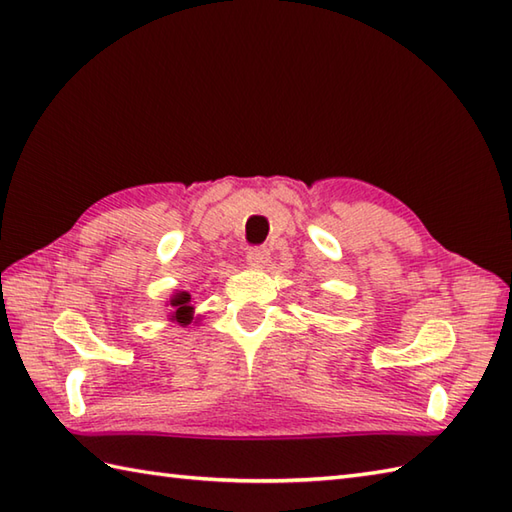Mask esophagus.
Masks as SVG:
<instances>
[{"instance_id": "1", "label": "esophagus", "mask_w": 512, "mask_h": 512, "mask_svg": "<svg viewBox=\"0 0 512 512\" xmlns=\"http://www.w3.org/2000/svg\"><path fill=\"white\" fill-rule=\"evenodd\" d=\"M268 259H270V250H268L266 246H255V248H250V250H248V255H246V262H248V266H253V268H262V266H266V264H268Z\"/></svg>"}]
</instances>
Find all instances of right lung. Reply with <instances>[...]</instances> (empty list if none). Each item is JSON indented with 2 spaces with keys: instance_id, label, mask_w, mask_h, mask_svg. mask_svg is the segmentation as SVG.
Wrapping results in <instances>:
<instances>
[{
  "instance_id": "right-lung-1",
  "label": "right lung",
  "mask_w": 512,
  "mask_h": 512,
  "mask_svg": "<svg viewBox=\"0 0 512 512\" xmlns=\"http://www.w3.org/2000/svg\"><path fill=\"white\" fill-rule=\"evenodd\" d=\"M171 306V321H178L180 325H189L193 321V306L189 292H176L169 301Z\"/></svg>"
}]
</instances>
